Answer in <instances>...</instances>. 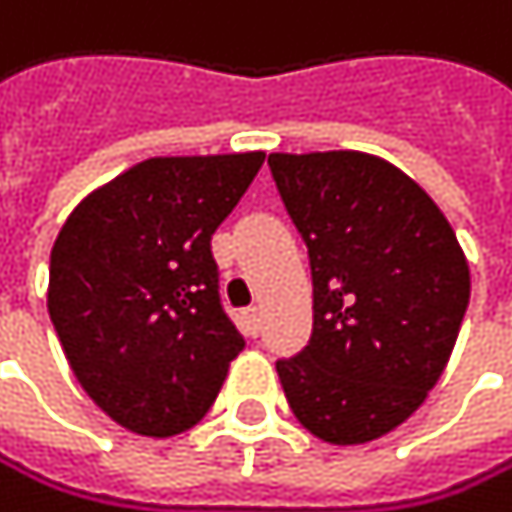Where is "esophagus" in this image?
<instances>
[{
  "label": "esophagus",
  "instance_id": "34e87169",
  "mask_svg": "<svg viewBox=\"0 0 512 512\" xmlns=\"http://www.w3.org/2000/svg\"><path fill=\"white\" fill-rule=\"evenodd\" d=\"M242 322H245V331L251 334H258L261 331V310L258 307H248V310H242Z\"/></svg>",
  "mask_w": 512,
  "mask_h": 512
}]
</instances>
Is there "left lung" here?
Segmentation results:
<instances>
[{
	"label": "left lung",
	"mask_w": 512,
	"mask_h": 512,
	"mask_svg": "<svg viewBox=\"0 0 512 512\" xmlns=\"http://www.w3.org/2000/svg\"><path fill=\"white\" fill-rule=\"evenodd\" d=\"M313 273L310 344L276 371L313 436L359 445L418 411L458 341L470 267L436 202L356 153H270Z\"/></svg>",
	"instance_id": "obj_1"
}]
</instances>
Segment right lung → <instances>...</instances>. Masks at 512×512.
<instances>
[{
    "label": "right lung",
    "instance_id": "right-lung-1",
    "mask_svg": "<svg viewBox=\"0 0 512 512\" xmlns=\"http://www.w3.org/2000/svg\"><path fill=\"white\" fill-rule=\"evenodd\" d=\"M264 153L156 156L85 196L51 248L48 316L82 390L141 436L196 427L245 338L211 236Z\"/></svg>",
    "mask_w": 512,
    "mask_h": 512
}]
</instances>
